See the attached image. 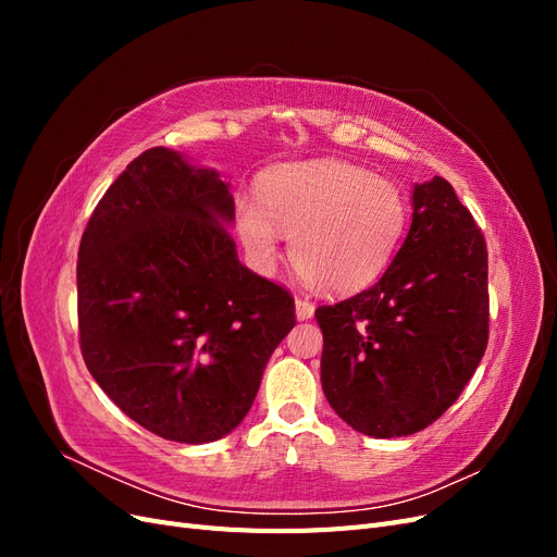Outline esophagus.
I'll use <instances>...</instances> for the list:
<instances>
[{
  "label": "esophagus",
  "instance_id": "1",
  "mask_svg": "<svg viewBox=\"0 0 557 557\" xmlns=\"http://www.w3.org/2000/svg\"><path fill=\"white\" fill-rule=\"evenodd\" d=\"M313 311H315V307L311 305L309 299H301V297H297V299H295V313H297V320H309V318H313Z\"/></svg>",
  "mask_w": 557,
  "mask_h": 557
}]
</instances>
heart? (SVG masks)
<instances>
[{
  "mask_svg": "<svg viewBox=\"0 0 557 557\" xmlns=\"http://www.w3.org/2000/svg\"><path fill=\"white\" fill-rule=\"evenodd\" d=\"M234 221L260 267L278 258V234L290 237V260L315 288L350 295L391 264L409 223V199L395 181L358 164L315 160L281 164L242 197Z\"/></svg>",
  "mask_w": 557,
  "mask_h": 557,
  "instance_id": "heart-1",
  "label": "heart"
}]
</instances>
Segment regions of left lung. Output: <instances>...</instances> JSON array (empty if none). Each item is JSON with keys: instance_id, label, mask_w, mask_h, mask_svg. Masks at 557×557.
<instances>
[{"instance_id": "8db88e82", "label": "left lung", "mask_w": 557, "mask_h": 557, "mask_svg": "<svg viewBox=\"0 0 557 557\" xmlns=\"http://www.w3.org/2000/svg\"><path fill=\"white\" fill-rule=\"evenodd\" d=\"M407 239L385 274L315 309L320 383L330 407L367 436L425 430L460 397L487 346V248L453 185H413Z\"/></svg>"}]
</instances>
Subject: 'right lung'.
Here are the masks:
<instances>
[{
  "mask_svg": "<svg viewBox=\"0 0 557 557\" xmlns=\"http://www.w3.org/2000/svg\"><path fill=\"white\" fill-rule=\"evenodd\" d=\"M232 221L230 183L158 146L111 183L81 237L83 360L162 440L230 434L295 327L290 293L239 262Z\"/></svg>",
  "mask_w": 557,
  "mask_h": 557,
  "instance_id": "obj_1",
  "label": "right lung"
}]
</instances>
